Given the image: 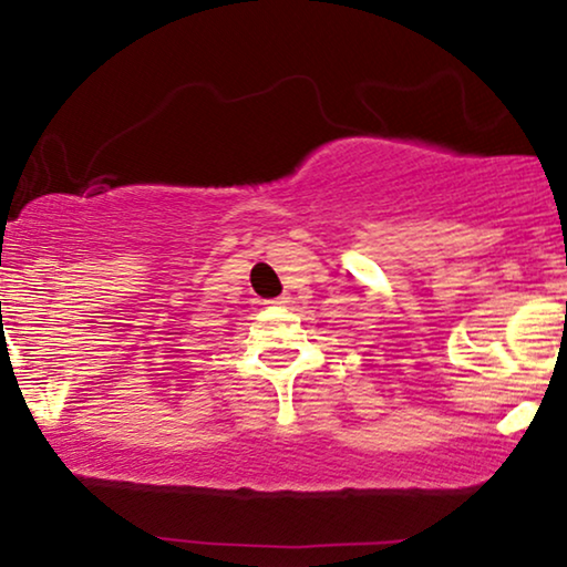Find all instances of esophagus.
<instances>
[{
    "instance_id": "obj_1",
    "label": "esophagus",
    "mask_w": 567,
    "mask_h": 567,
    "mask_svg": "<svg viewBox=\"0 0 567 567\" xmlns=\"http://www.w3.org/2000/svg\"><path fill=\"white\" fill-rule=\"evenodd\" d=\"M268 305H278V307H289V305H291V297H289V293H281V297H276V299H268Z\"/></svg>"
}]
</instances>
